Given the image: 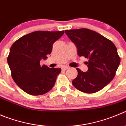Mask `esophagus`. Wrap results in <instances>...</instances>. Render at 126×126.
<instances>
[{
	"label": "esophagus",
	"instance_id": "1",
	"mask_svg": "<svg viewBox=\"0 0 126 126\" xmlns=\"http://www.w3.org/2000/svg\"><path fill=\"white\" fill-rule=\"evenodd\" d=\"M62 70H67V69H68L69 68V67L68 66H62Z\"/></svg>",
	"mask_w": 126,
	"mask_h": 126
}]
</instances>
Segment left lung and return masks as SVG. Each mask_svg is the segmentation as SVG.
I'll return each instance as SVG.
<instances>
[{"mask_svg": "<svg viewBox=\"0 0 126 126\" xmlns=\"http://www.w3.org/2000/svg\"><path fill=\"white\" fill-rule=\"evenodd\" d=\"M65 33L75 43L79 56L88 58L86 62L88 71L79 68L72 84L76 89L86 93L100 91L115 76L120 64L116 46L101 34L87 29L65 30Z\"/></svg>", "mask_w": 126, "mask_h": 126, "instance_id": "left-lung-1", "label": "left lung"}]
</instances>
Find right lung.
Returning <instances> with one entry per match:
<instances>
[{"mask_svg": "<svg viewBox=\"0 0 126 126\" xmlns=\"http://www.w3.org/2000/svg\"><path fill=\"white\" fill-rule=\"evenodd\" d=\"M64 31H36L22 36L12 45L7 58L12 77L27 93L33 96L44 94L52 89L59 68L41 66V60L50 55L53 44L64 34Z\"/></svg>", "mask_w": 126, "mask_h": 126, "instance_id": "1", "label": "right lung"}]
</instances>
